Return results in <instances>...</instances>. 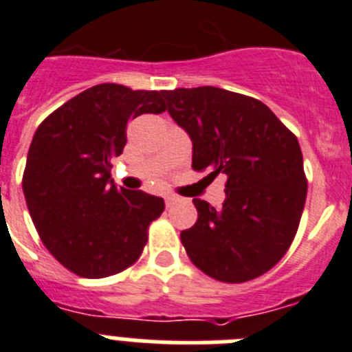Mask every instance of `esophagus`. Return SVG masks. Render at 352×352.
I'll return each instance as SVG.
<instances>
[{
	"instance_id": "obj_1",
	"label": "esophagus",
	"mask_w": 352,
	"mask_h": 352,
	"mask_svg": "<svg viewBox=\"0 0 352 352\" xmlns=\"http://www.w3.org/2000/svg\"><path fill=\"white\" fill-rule=\"evenodd\" d=\"M176 203H178V197H174V195H167V197H166V206L167 208L174 206Z\"/></svg>"
}]
</instances>
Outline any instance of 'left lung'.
Returning <instances> with one entry per match:
<instances>
[{
	"instance_id": "obj_1",
	"label": "left lung",
	"mask_w": 352,
	"mask_h": 352,
	"mask_svg": "<svg viewBox=\"0 0 352 352\" xmlns=\"http://www.w3.org/2000/svg\"><path fill=\"white\" fill-rule=\"evenodd\" d=\"M170 118L194 144L192 169L226 174V201L194 199L197 222L182 243L203 273L226 282L254 280L291 247L307 199L296 135L268 105L213 86L162 91Z\"/></svg>"
}]
</instances>
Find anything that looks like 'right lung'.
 <instances>
[{
  "label": "right lung",
  "instance_id": "1",
  "mask_svg": "<svg viewBox=\"0 0 352 352\" xmlns=\"http://www.w3.org/2000/svg\"><path fill=\"white\" fill-rule=\"evenodd\" d=\"M160 91L104 82L79 93L36 129L23 190L42 243L84 278L125 272L141 257L164 199L118 188L113 158L123 153L129 121L166 111Z\"/></svg>",
  "mask_w": 352,
  "mask_h": 352
}]
</instances>
